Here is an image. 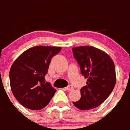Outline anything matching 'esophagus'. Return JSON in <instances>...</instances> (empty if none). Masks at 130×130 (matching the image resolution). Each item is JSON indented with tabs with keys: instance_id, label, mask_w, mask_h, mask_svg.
Masks as SVG:
<instances>
[{
	"instance_id": "esophagus-1",
	"label": "esophagus",
	"mask_w": 130,
	"mask_h": 130,
	"mask_svg": "<svg viewBox=\"0 0 130 130\" xmlns=\"http://www.w3.org/2000/svg\"><path fill=\"white\" fill-rule=\"evenodd\" d=\"M73 89V86H71V85H69V86H68V87H67L65 88V90H67V91H71Z\"/></svg>"
}]
</instances>
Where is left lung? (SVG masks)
Returning a JSON list of instances; mask_svg holds the SVG:
<instances>
[{
  "label": "left lung",
  "mask_w": 130,
  "mask_h": 130,
  "mask_svg": "<svg viewBox=\"0 0 130 130\" xmlns=\"http://www.w3.org/2000/svg\"><path fill=\"white\" fill-rule=\"evenodd\" d=\"M87 85L80 89L81 97L73 104L80 110L99 106L107 99L116 83L114 62L106 52L92 46L72 48Z\"/></svg>",
  "instance_id": "obj_1"
}]
</instances>
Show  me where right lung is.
<instances>
[{
  "instance_id": "1",
  "label": "right lung",
  "mask_w": 130,
  "mask_h": 130,
  "mask_svg": "<svg viewBox=\"0 0 130 130\" xmlns=\"http://www.w3.org/2000/svg\"><path fill=\"white\" fill-rule=\"evenodd\" d=\"M61 50V47L36 46L26 50L14 61L10 70L11 90L23 106L40 110L55 95L56 90L45 81V76L52 58Z\"/></svg>"
}]
</instances>
